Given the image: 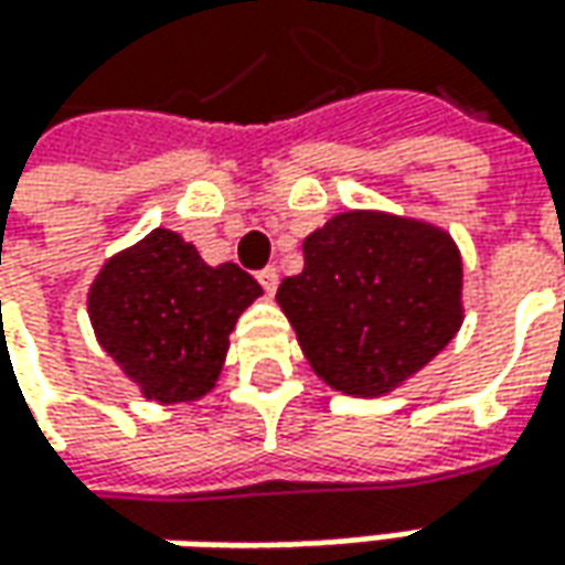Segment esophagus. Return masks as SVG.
<instances>
[{"label": "esophagus", "instance_id": "34e87169", "mask_svg": "<svg viewBox=\"0 0 565 565\" xmlns=\"http://www.w3.org/2000/svg\"><path fill=\"white\" fill-rule=\"evenodd\" d=\"M259 284H263L268 297H275V290H278V268H263L259 271Z\"/></svg>", "mask_w": 565, "mask_h": 565}]
</instances>
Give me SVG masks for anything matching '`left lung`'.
Here are the masks:
<instances>
[{
	"label": "left lung",
	"mask_w": 565,
	"mask_h": 565,
	"mask_svg": "<svg viewBox=\"0 0 565 565\" xmlns=\"http://www.w3.org/2000/svg\"><path fill=\"white\" fill-rule=\"evenodd\" d=\"M275 300L328 387L384 397L457 338L462 256L438 224L347 209L302 241V271Z\"/></svg>",
	"instance_id": "8db88e82"
}]
</instances>
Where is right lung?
I'll use <instances>...</instances> for the list:
<instances>
[{"label":"right lung","instance_id":"add662e5","mask_svg":"<svg viewBox=\"0 0 565 565\" xmlns=\"http://www.w3.org/2000/svg\"><path fill=\"white\" fill-rule=\"evenodd\" d=\"M263 297L234 263L205 265L171 227L108 256L87 290L99 347L143 399L196 403L222 375L231 331Z\"/></svg>","mask_w":565,"mask_h":565}]
</instances>
